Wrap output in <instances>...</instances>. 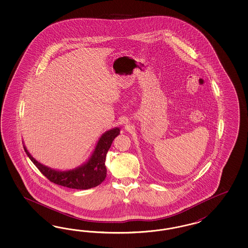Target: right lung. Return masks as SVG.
I'll use <instances>...</instances> for the list:
<instances>
[{"mask_svg": "<svg viewBox=\"0 0 248 248\" xmlns=\"http://www.w3.org/2000/svg\"><path fill=\"white\" fill-rule=\"evenodd\" d=\"M120 127H114L105 132L99 138L88 159L82 165L69 170L53 169L43 165L32 157L24 143L23 148L31 161L51 182L65 187L85 190L95 187L105 181L107 172L105 166L106 154L110 149L113 139L120 135Z\"/></svg>", "mask_w": 248, "mask_h": 248, "instance_id": "obj_1", "label": "right lung"}]
</instances>
